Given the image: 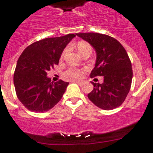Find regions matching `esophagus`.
Wrapping results in <instances>:
<instances>
[{
	"instance_id": "obj_1",
	"label": "esophagus",
	"mask_w": 153,
	"mask_h": 153,
	"mask_svg": "<svg viewBox=\"0 0 153 153\" xmlns=\"http://www.w3.org/2000/svg\"><path fill=\"white\" fill-rule=\"evenodd\" d=\"M71 82H72V83H77V84L79 85V86H81V85L83 84V81H80V80H72Z\"/></svg>"
}]
</instances>
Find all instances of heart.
Instances as JSON below:
<instances>
[{
	"label": "heart",
	"instance_id": "b5f03b06",
	"mask_svg": "<svg viewBox=\"0 0 153 153\" xmlns=\"http://www.w3.org/2000/svg\"><path fill=\"white\" fill-rule=\"evenodd\" d=\"M76 48H77V51H79L80 54H82L83 52H85L86 51H88V50L92 51L91 46L89 44H87V43H86V42L83 41L79 42L77 44V46H76ZM67 49L65 50L63 53V55H64L67 53ZM82 73H83V70H77V69H69V70H67L65 72L64 76L67 78L77 79V78L80 77L81 75H82Z\"/></svg>",
	"mask_w": 153,
	"mask_h": 153
}]
</instances>
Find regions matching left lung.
Listing matches in <instances>:
<instances>
[{
    "label": "left lung",
    "mask_w": 153,
    "mask_h": 153,
    "mask_svg": "<svg viewBox=\"0 0 153 153\" xmlns=\"http://www.w3.org/2000/svg\"><path fill=\"white\" fill-rule=\"evenodd\" d=\"M88 42L97 53L90 77L103 76V83H94L90 100L105 110L116 109L124 102L132 79V64L122 44L115 38L98 33H76Z\"/></svg>",
    "instance_id": "obj_1"
}]
</instances>
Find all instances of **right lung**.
<instances>
[{"instance_id":"obj_1","label":"right lung","mask_w":153,"mask_h":153,"mask_svg":"<svg viewBox=\"0 0 153 153\" xmlns=\"http://www.w3.org/2000/svg\"><path fill=\"white\" fill-rule=\"evenodd\" d=\"M75 34L45 38L28 46L17 60L13 74L17 97L27 109L44 113L61 100L69 83H53L47 71L59 63L63 50Z\"/></svg>"}]
</instances>
